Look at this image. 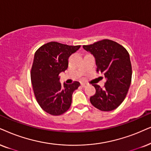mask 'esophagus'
Returning <instances> with one entry per match:
<instances>
[{
    "instance_id": "obj_1",
    "label": "esophagus",
    "mask_w": 151,
    "mask_h": 151,
    "mask_svg": "<svg viewBox=\"0 0 151 151\" xmlns=\"http://www.w3.org/2000/svg\"><path fill=\"white\" fill-rule=\"evenodd\" d=\"M81 87H83V88H85L86 86H87L88 84H87V83H81Z\"/></svg>"
}]
</instances>
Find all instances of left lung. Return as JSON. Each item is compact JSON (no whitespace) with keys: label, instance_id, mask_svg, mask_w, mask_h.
<instances>
[{"label":"left lung","instance_id":"1","mask_svg":"<svg viewBox=\"0 0 151 151\" xmlns=\"http://www.w3.org/2000/svg\"><path fill=\"white\" fill-rule=\"evenodd\" d=\"M83 48L94 56L97 72L104 75V88L93 84L96 90L90 101L95 108L109 111L118 107L126 97L131 83L129 55L123 46L110 40H103Z\"/></svg>","mask_w":151,"mask_h":151}]
</instances>
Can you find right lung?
<instances>
[{
	"instance_id": "add662e5",
	"label": "right lung",
	"mask_w": 151,
	"mask_h": 151,
	"mask_svg": "<svg viewBox=\"0 0 151 151\" xmlns=\"http://www.w3.org/2000/svg\"><path fill=\"white\" fill-rule=\"evenodd\" d=\"M81 46L51 42L37 49L31 68L32 85L37 102L51 115H61L71 106L72 93L80 86L60 83L59 74L68 69V58Z\"/></svg>"
}]
</instances>
